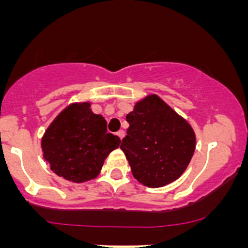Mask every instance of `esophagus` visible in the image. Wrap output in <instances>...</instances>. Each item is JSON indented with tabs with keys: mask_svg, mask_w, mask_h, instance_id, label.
Returning a JSON list of instances; mask_svg holds the SVG:
<instances>
[{
	"mask_svg": "<svg viewBox=\"0 0 248 248\" xmlns=\"http://www.w3.org/2000/svg\"><path fill=\"white\" fill-rule=\"evenodd\" d=\"M116 134H117V137H119V138H120V139H121V140L124 138V131H122V129H120V131H119V132H117V133H116Z\"/></svg>",
	"mask_w": 248,
	"mask_h": 248,
	"instance_id": "1",
	"label": "esophagus"
}]
</instances>
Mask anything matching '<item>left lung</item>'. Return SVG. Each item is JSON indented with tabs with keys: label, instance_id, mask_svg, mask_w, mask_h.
I'll return each instance as SVG.
<instances>
[{
	"label": "left lung",
	"instance_id": "8db88e82",
	"mask_svg": "<svg viewBox=\"0 0 248 248\" xmlns=\"http://www.w3.org/2000/svg\"><path fill=\"white\" fill-rule=\"evenodd\" d=\"M126 120L129 127L120 149L133 176L151 188L179 179L196 150L191 124L157 94L137 102Z\"/></svg>",
	"mask_w": 248,
	"mask_h": 248
}]
</instances>
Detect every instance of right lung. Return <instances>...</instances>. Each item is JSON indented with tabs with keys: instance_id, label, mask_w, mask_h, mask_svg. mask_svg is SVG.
Wrapping results in <instances>:
<instances>
[{
	"instance_id": "1",
	"label": "right lung",
	"mask_w": 248,
	"mask_h": 248,
	"mask_svg": "<svg viewBox=\"0 0 248 248\" xmlns=\"http://www.w3.org/2000/svg\"><path fill=\"white\" fill-rule=\"evenodd\" d=\"M120 142L107 132L106 119L93 114L91 103L81 102L69 104L55 117L42 138V151L55 174L81 184L98 176Z\"/></svg>"
}]
</instances>
